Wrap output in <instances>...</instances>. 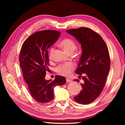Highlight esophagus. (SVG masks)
I'll use <instances>...</instances> for the list:
<instances>
[{
  "mask_svg": "<svg viewBox=\"0 0 125 125\" xmlns=\"http://www.w3.org/2000/svg\"><path fill=\"white\" fill-rule=\"evenodd\" d=\"M66 81H67V82H71V81H72V80H71V79L67 78V79H66Z\"/></svg>",
  "mask_w": 125,
  "mask_h": 125,
  "instance_id": "esophagus-1",
  "label": "esophagus"
}]
</instances>
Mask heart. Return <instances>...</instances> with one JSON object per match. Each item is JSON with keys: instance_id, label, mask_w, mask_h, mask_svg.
<instances>
[{"instance_id": "b5f03b06", "label": "heart", "mask_w": 125, "mask_h": 125, "mask_svg": "<svg viewBox=\"0 0 125 125\" xmlns=\"http://www.w3.org/2000/svg\"><path fill=\"white\" fill-rule=\"evenodd\" d=\"M61 46L68 53H73L77 49V44L74 41L70 39L63 40L60 43ZM54 52V48L51 47L49 52V58L52 59V55ZM73 63L71 62L60 64L56 68V70L59 74L65 77H69L71 75L72 70L73 68Z\"/></svg>"}]
</instances>
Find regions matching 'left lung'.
<instances>
[{
  "instance_id": "obj_1",
  "label": "left lung",
  "mask_w": 125,
  "mask_h": 125,
  "mask_svg": "<svg viewBox=\"0 0 125 125\" xmlns=\"http://www.w3.org/2000/svg\"><path fill=\"white\" fill-rule=\"evenodd\" d=\"M81 44L82 55L75 71L83 82L82 89L74 100L78 103H92L103 90L110 69L111 60L107 47L102 37L91 29L84 27L68 30ZM74 81L80 82L79 79Z\"/></svg>"
}]
</instances>
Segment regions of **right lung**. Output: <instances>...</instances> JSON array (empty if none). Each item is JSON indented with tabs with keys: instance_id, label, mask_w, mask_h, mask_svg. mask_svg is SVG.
<instances>
[{
	"instance_id": "obj_1",
	"label": "right lung",
	"mask_w": 125,
	"mask_h": 125,
	"mask_svg": "<svg viewBox=\"0 0 125 125\" xmlns=\"http://www.w3.org/2000/svg\"><path fill=\"white\" fill-rule=\"evenodd\" d=\"M60 32L46 30L30 36L22 44L19 56L20 65L31 96L41 103L54 99L53 90L66 83L65 77L56 75L53 81L45 79L49 70L47 49L58 39Z\"/></svg>"
}]
</instances>
